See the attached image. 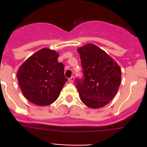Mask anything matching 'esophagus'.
Wrapping results in <instances>:
<instances>
[{
  "label": "esophagus",
  "mask_w": 147,
  "mask_h": 147,
  "mask_svg": "<svg viewBox=\"0 0 147 147\" xmlns=\"http://www.w3.org/2000/svg\"><path fill=\"white\" fill-rule=\"evenodd\" d=\"M74 81H75V78H74V76H71V78H69V82L73 83Z\"/></svg>",
  "instance_id": "1"
}]
</instances>
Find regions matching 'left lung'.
Instances as JSON below:
<instances>
[{
  "instance_id": "obj_1",
  "label": "left lung",
  "mask_w": 147,
  "mask_h": 147,
  "mask_svg": "<svg viewBox=\"0 0 147 147\" xmlns=\"http://www.w3.org/2000/svg\"><path fill=\"white\" fill-rule=\"evenodd\" d=\"M84 78L76 79L81 100L90 108H100L116 95L121 69L106 52L92 43L78 48Z\"/></svg>"
}]
</instances>
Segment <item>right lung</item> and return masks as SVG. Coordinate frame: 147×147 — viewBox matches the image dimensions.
<instances>
[{
	"instance_id": "obj_1",
	"label": "right lung",
	"mask_w": 147,
	"mask_h": 147,
	"mask_svg": "<svg viewBox=\"0 0 147 147\" xmlns=\"http://www.w3.org/2000/svg\"><path fill=\"white\" fill-rule=\"evenodd\" d=\"M59 53L43 48L20 66L17 77L24 97L39 106L53 104L67 82L64 65L58 62Z\"/></svg>"
}]
</instances>
